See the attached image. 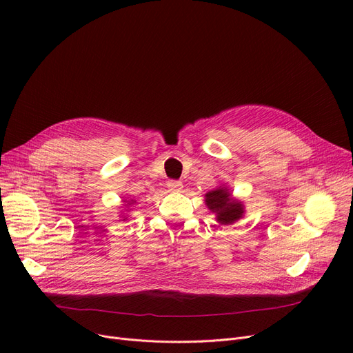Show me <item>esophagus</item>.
I'll return each mask as SVG.
<instances>
[{"label": "esophagus", "mask_w": 353, "mask_h": 353, "mask_svg": "<svg viewBox=\"0 0 353 353\" xmlns=\"http://www.w3.org/2000/svg\"><path fill=\"white\" fill-rule=\"evenodd\" d=\"M167 188H169V190L172 192H180L183 189V183L179 180H170L167 181Z\"/></svg>", "instance_id": "obj_1"}]
</instances>
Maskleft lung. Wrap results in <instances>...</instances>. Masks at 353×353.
<instances>
[{"label": "left lung", "instance_id": "8db88e82", "mask_svg": "<svg viewBox=\"0 0 353 353\" xmlns=\"http://www.w3.org/2000/svg\"><path fill=\"white\" fill-rule=\"evenodd\" d=\"M206 206L216 213V220L220 225H233L234 221L242 219L245 206L242 201L232 199V194L226 188H219L206 193Z\"/></svg>", "mask_w": 353, "mask_h": 353}]
</instances>
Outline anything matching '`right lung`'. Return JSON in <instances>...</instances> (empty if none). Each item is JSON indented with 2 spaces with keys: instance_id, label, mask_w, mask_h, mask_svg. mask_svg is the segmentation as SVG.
<instances>
[{
  "instance_id": "right-lung-1",
  "label": "right lung",
  "mask_w": 353,
  "mask_h": 353,
  "mask_svg": "<svg viewBox=\"0 0 353 353\" xmlns=\"http://www.w3.org/2000/svg\"><path fill=\"white\" fill-rule=\"evenodd\" d=\"M133 203H134V200H132V201H128V203H127V206H128V205H133Z\"/></svg>"
}]
</instances>
